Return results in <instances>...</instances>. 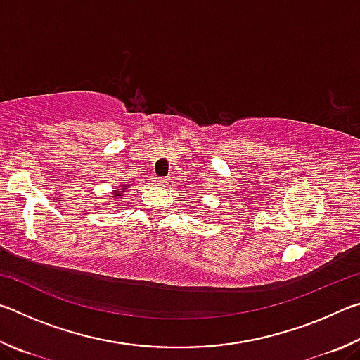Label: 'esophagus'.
<instances>
[{
	"mask_svg": "<svg viewBox=\"0 0 360 360\" xmlns=\"http://www.w3.org/2000/svg\"><path fill=\"white\" fill-rule=\"evenodd\" d=\"M154 182H155L157 186H160V187H165V186H168L169 179H167V178H157Z\"/></svg>",
	"mask_w": 360,
	"mask_h": 360,
	"instance_id": "esophagus-1",
	"label": "esophagus"
}]
</instances>
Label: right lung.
I'll return each mask as SVG.
<instances>
[{"mask_svg": "<svg viewBox=\"0 0 360 360\" xmlns=\"http://www.w3.org/2000/svg\"><path fill=\"white\" fill-rule=\"evenodd\" d=\"M130 186L127 184V186H122V188H119V191H115L114 192V197L115 198H120V197H124V192H125V188H129Z\"/></svg>", "mask_w": 360, "mask_h": 360, "instance_id": "obj_1", "label": "right lung"}]
</instances>
